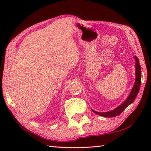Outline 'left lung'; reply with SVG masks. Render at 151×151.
I'll list each match as a JSON object with an SVG mask.
<instances>
[{"mask_svg": "<svg viewBox=\"0 0 151 151\" xmlns=\"http://www.w3.org/2000/svg\"><path fill=\"white\" fill-rule=\"evenodd\" d=\"M134 58H135L136 59V82L135 84H134V88H132V91H131L129 97L127 98V100L125 101L123 104L119 106V107H117V108H115L114 110L108 112H104V113H102V112L101 113V112H97L92 110V111H93L94 113L105 117H113L117 116V115L121 114L122 112L125 110V108H126L128 106L130 105L131 103H132L133 101L135 100L136 96L138 94L139 91L141 86V78H142V72H141V66L138 58H137L136 56H134Z\"/></svg>", "mask_w": 151, "mask_h": 151, "instance_id": "1", "label": "left lung"}]
</instances>
